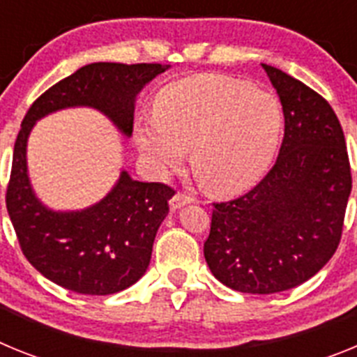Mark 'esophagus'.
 I'll return each mask as SVG.
<instances>
[{
    "label": "esophagus",
    "instance_id": "34e87169",
    "mask_svg": "<svg viewBox=\"0 0 357 357\" xmlns=\"http://www.w3.org/2000/svg\"><path fill=\"white\" fill-rule=\"evenodd\" d=\"M191 202H193V198L189 197V195L176 193L173 195V198L169 200V207H172V211H176V209H181V207L188 206V204H191Z\"/></svg>",
    "mask_w": 357,
    "mask_h": 357
}]
</instances>
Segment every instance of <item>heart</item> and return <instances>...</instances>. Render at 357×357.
Returning <instances> with one entry per match:
<instances>
[{
    "label": "heart",
    "instance_id": "obj_1",
    "mask_svg": "<svg viewBox=\"0 0 357 357\" xmlns=\"http://www.w3.org/2000/svg\"><path fill=\"white\" fill-rule=\"evenodd\" d=\"M280 134L282 110L273 94L213 73L166 85L155 116L135 125V141L155 172L181 168L191 148L195 175L216 195L254 188L275 159Z\"/></svg>",
    "mask_w": 357,
    "mask_h": 357
}]
</instances>
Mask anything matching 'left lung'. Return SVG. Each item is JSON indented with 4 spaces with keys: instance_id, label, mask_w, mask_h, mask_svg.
Instances as JSON below:
<instances>
[{
    "instance_id": "left-lung-1",
    "label": "left lung",
    "mask_w": 357,
    "mask_h": 357,
    "mask_svg": "<svg viewBox=\"0 0 357 357\" xmlns=\"http://www.w3.org/2000/svg\"><path fill=\"white\" fill-rule=\"evenodd\" d=\"M284 112L273 168L243 197L213 204L204 255L230 289L270 295L326 266L342 239L352 175L345 135L317 91L263 64Z\"/></svg>"
}]
</instances>
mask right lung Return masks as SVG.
Returning <instances> with one entry per match:
<instances>
[{"instance_id": "add662e5", "label": "right lung", "mask_w": 357, "mask_h": 357, "mask_svg": "<svg viewBox=\"0 0 357 357\" xmlns=\"http://www.w3.org/2000/svg\"><path fill=\"white\" fill-rule=\"evenodd\" d=\"M162 64L94 62L56 82L31 103L14 144L6 211L24 257L55 284L82 295H112L141 279L175 195L160 182L134 181L125 169L103 200L82 211H52L31 189L26 143L37 119L68 107H93L130 137L135 96Z\"/></svg>"}]
</instances>
